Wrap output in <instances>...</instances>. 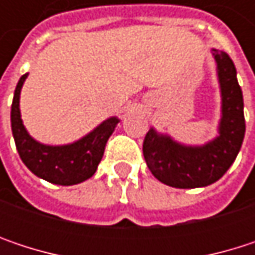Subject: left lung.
I'll return each mask as SVG.
<instances>
[{
    "mask_svg": "<svg viewBox=\"0 0 255 255\" xmlns=\"http://www.w3.org/2000/svg\"><path fill=\"white\" fill-rule=\"evenodd\" d=\"M213 56L222 93L219 135L202 146H187L150 128L143 141V155L150 173L171 187H205L217 181L236 159L244 141V99L235 65L225 51L213 50Z\"/></svg>",
    "mask_w": 255,
    "mask_h": 255,
    "instance_id": "8db88e82",
    "label": "left lung"
}]
</instances>
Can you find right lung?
Listing matches in <instances>:
<instances>
[{
	"label": "right lung",
	"mask_w": 255,
	"mask_h": 255,
	"mask_svg": "<svg viewBox=\"0 0 255 255\" xmlns=\"http://www.w3.org/2000/svg\"><path fill=\"white\" fill-rule=\"evenodd\" d=\"M26 78L27 74L19 79L11 105V131L23 164L35 176L54 184L72 186L85 181L96 173L108 138L120 120L112 117L69 144H42L29 135L20 117V91Z\"/></svg>",
	"instance_id": "right-lung-1"
}]
</instances>
